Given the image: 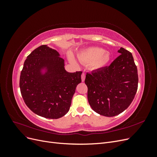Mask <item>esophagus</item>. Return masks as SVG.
Listing matches in <instances>:
<instances>
[{"instance_id":"34e87169","label":"esophagus","mask_w":157,"mask_h":157,"mask_svg":"<svg viewBox=\"0 0 157 157\" xmlns=\"http://www.w3.org/2000/svg\"><path fill=\"white\" fill-rule=\"evenodd\" d=\"M85 78H86V75H85V74L83 73L82 74V75H81V78H82V82H84Z\"/></svg>"}]
</instances>
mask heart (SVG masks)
<instances>
[{
	"mask_svg": "<svg viewBox=\"0 0 157 157\" xmlns=\"http://www.w3.org/2000/svg\"><path fill=\"white\" fill-rule=\"evenodd\" d=\"M78 58L84 63H90L93 69H99L109 63L111 59V54L108 51L98 47H90L78 54ZM74 61L73 59H71Z\"/></svg>",
	"mask_w": 157,
	"mask_h": 157,
	"instance_id": "heart-1",
	"label": "heart"
}]
</instances>
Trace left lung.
I'll list each match as a JSON object with an SVG mask.
<instances>
[{
    "instance_id": "1",
    "label": "left lung",
    "mask_w": 157,
    "mask_h": 157,
    "mask_svg": "<svg viewBox=\"0 0 157 157\" xmlns=\"http://www.w3.org/2000/svg\"><path fill=\"white\" fill-rule=\"evenodd\" d=\"M121 55L108 67L87 73L85 84L93 110L105 117L119 115L129 107L137 90L138 75L134 58L121 48Z\"/></svg>"
}]
</instances>
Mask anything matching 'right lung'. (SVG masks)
Instances as JSON below:
<instances>
[{
	"mask_svg": "<svg viewBox=\"0 0 157 157\" xmlns=\"http://www.w3.org/2000/svg\"><path fill=\"white\" fill-rule=\"evenodd\" d=\"M58 51L42 45L27 57L20 79L22 98L37 115L57 119L67 114L82 71L69 73Z\"/></svg>",
	"mask_w": 157,
	"mask_h": 157,
	"instance_id": "1",
	"label": "right lung"
}]
</instances>
